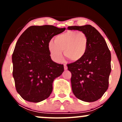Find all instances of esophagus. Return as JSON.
<instances>
[{
	"mask_svg": "<svg viewBox=\"0 0 122 122\" xmlns=\"http://www.w3.org/2000/svg\"><path fill=\"white\" fill-rule=\"evenodd\" d=\"M64 69H65V70L68 69V67H67V65H66V64H64Z\"/></svg>",
	"mask_w": 122,
	"mask_h": 122,
	"instance_id": "obj_1",
	"label": "esophagus"
}]
</instances>
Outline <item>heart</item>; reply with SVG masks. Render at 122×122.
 Returning a JSON list of instances; mask_svg holds the SVG:
<instances>
[{"instance_id":"obj_1","label":"heart","mask_w":122,"mask_h":122,"mask_svg":"<svg viewBox=\"0 0 122 122\" xmlns=\"http://www.w3.org/2000/svg\"><path fill=\"white\" fill-rule=\"evenodd\" d=\"M88 38L81 31L69 30L54 37V42L50 41L47 48L51 58L57 62L63 58L62 51L65 57L73 61L81 60L86 54Z\"/></svg>"}]
</instances>
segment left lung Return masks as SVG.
<instances>
[{"mask_svg":"<svg viewBox=\"0 0 122 122\" xmlns=\"http://www.w3.org/2000/svg\"><path fill=\"white\" fill-rule=\"evenodd\" d=\"M68 29L81 31L88 38L85 56L67 65L72 73L73 93L82 101L95 102L102 97L108 88L111 71V52L104 38L91 25L69 26Z\"/></svg>","mask_w":122,"mask_h":122,"instance_id":"1","label":"left lung"}]
</instances>
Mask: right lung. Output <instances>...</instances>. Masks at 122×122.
Returning a JSON list of instances; mask_svg holds the SVG:
<instances>
[{"mask_svg":"<svg viewBox=\"0 0 122 122\" xmlns=\"http://www.w3.org/2000/svg\"><path fill=\"white\" fill-rule=\"evenodd\" d=\"M65 28L31 26L16 42L12 56L16 91L26 101L38 103L49 97L53 82L61 75L64 65L52 61L47 43Z\"/></svg>","mask_w":122,"mask_h":122,"instance_id":"add662e5","label":"right lung"}]
</instances>
